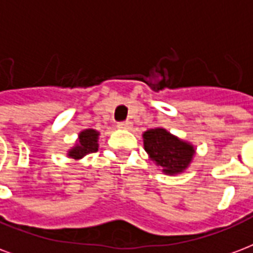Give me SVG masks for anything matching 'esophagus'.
<instances>
[{
    "label": "esophagus",
    "mask_w": 253,
    "mask_h": 253,
    "mask_svg": "<svg viewBox=\"0 0 253 253\" xmlns=\"http://www.w3.org/2000/svg\"><path fill=\"white\" fill-rule=\"evenodd\" d=\"M118 128H122V130H131L132 128V123L131 122H121L117 125Z\"/></svg>",
    "instance_id": "34e87169"
}]
</instances>
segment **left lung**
<instances>
[{"mask_svg":"<svg viewBox=\"0 0 253 253\" xmlns=\"http://www.w3.org/2000/svg\"><path fill=\"white\" fill-rule=\"evenodd\" d=\"M144 150L151 161L161 166L166 175H176L188 167L195 154L194 146L179 139L166 128H150L143 132Z\"/></svg>","mask_w":253,"mask_h":253,"instance_id":"obj_1","label":"left lung"}]
</instances>
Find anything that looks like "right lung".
I'll return each mask as SVG.
<instances>
[{
  "label": "right lung",
  "mask_w": 253,
  "mask_h": 253,
  "mask_svg": "<svg viewBox=\"0 0 253 253\" xmlns=\"http://www.w3.org/2000/svg\"><path fill=\"white\" fill-rule=\"evenodd\" d=\"M98 136H99V132L92 128L81 131L78 135V143L69 151L67 157L78 161L87 154L96 152L98 151Z\"/></svg>",
  "instance_id": "1"
}]
</instances>
